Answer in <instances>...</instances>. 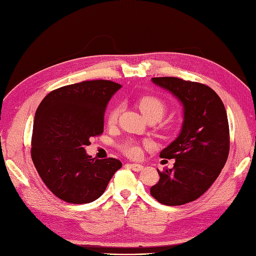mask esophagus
Listing matches in <instances>:
<instances>
[{
	"instance_id": "obj_1",
	"label": "esophagus",
	"mask_w": 256,
	"mask_h": 256,
	"mask_svg": "<svg viewBox=\"0 0 256 256\" xmlns=\"http://www.w3.org/2000/svg\"><path fill=\"white\" fill-rule=\"evenodd\" d=\"M129 168H131L134 171H141L143 169V166L142 164H127Z\"/></svg>"
}]
</instances>
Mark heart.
I'll use <instances>...</instances> for the list:
<instances>
[{
    "instance_id": "heart-1",
    "label": "heart",
    "mask_w": 256,
    "mask_h": 256,
    "mask_svg": "<svg viewBox=\"0 0 256 256\" xmlns=\"http://www.w3.org/2000/svg\"><path fill=\"white\" fill-rule=\"evenodd\" d=\"M138 108L141 111V113L146 117V120L155 118L160 120L162 117L164 115L166 111H167V106L164 100L160 98H157L155 96H144L142 98L138 100ZM120 112V108L117 106L113 108L108 114V124L113 125V124L117 120V117ZM124 152L130 156V157H138L141 153V148L139 145L136 142L129 141L127 142L122 148Z\"/></svg>"
}]
</instances>
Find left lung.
<instances>
[{
	"instance_id": "1",
	"label": "left lung",
	"mask_w": 256,
	"mask_h": 256,
	"mask_svg": "<svg viewBox=\"0 0 256 256\" xmlns=\"http://www.w3.org/2000/svg\"><path fill=\"white\" fill-rule=\"evenodd\" d=\"M152 82L174 94L183 106V122L176 139L160 152L176 162L157 169L160 181L150 195L166 206L194 202L216 181L230 152V128L222 100L209 86L178 78H153Z\"/></svg>"
}]
</instances>
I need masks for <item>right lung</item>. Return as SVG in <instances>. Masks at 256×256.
I'll return each instance as SVG.
<instances>
[{"label":"right lung","mask_w":256,"mask_h":256,"mask_svg":"<svg viewBox=\"0 0 256 256\" xmlns=\"http://www.w3.org/2000/svg\"><path fill=\"white\" fill-rule=\"evenodd\" d=\"M122 85L86 80L48 94L33 122L31 157L52 194L70 204H88L104 192L122 162L86 153L90 138L103 132L104 112Z\"/></svg>","instance_id":"right-lung-1"}]
</instances>
